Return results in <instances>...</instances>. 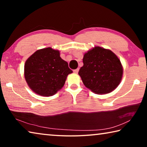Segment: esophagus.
I'll use <instances>...</instances> for the list:
<instances>
[{
  "mask_svg": "<svg viewBox=\"0 0 147 147\" xmlns=\"http://www.w3.org/2000/svg\"><path fill=\"white\" fill-rule=\"evenodd\" d=\"M78 71H79V68H77L76 69H74V70L73 71L74 73H78Z\"/></svg>",
  "mask_w": 147,
  "mask_h": 147,
  "instance_id": "34e87169",
  "label": "esophagus"
}]
</instances>
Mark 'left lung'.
Listing matches in <instances>:
<instances>
[{"label":"left lung","instance_id":"left-lung-1","mask_svg":"<svg viewBox=\"0 0 147 147\" xmlns=\"http://www.w3.org/2000/svg\"><path fill=\"white\" fill-rule=\"evenodd\" d=\"M83 63L78 74L86 88L94 93H110L120 84L123 67L117 56L109 50L94 47L84 54Z\"/></svg>","mask_w":147,"mask_h":147}]
</instances>
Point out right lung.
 Masks as SVG:
<instances>
[{"label": "right lung", "instance_id": "obj_1", "mask_svg": "<svg viewBox=\"0 0 147 147\" xmlns=\"http://www.w3.org/2000/svg\"><path fill=\"white\" fill-rule=\"evenodd\" d=\"M72 73L67 62L59 56V52L51 47L35 52L24 65V77L28 86L45 96L56 94Z\"/></svg>", "mask_w": 147, "mask_h": 147}]
</instances>
